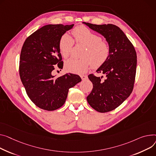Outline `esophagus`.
Listing matches in <instances>:
<instances>
[{"label": "esophagus", "mask_w": 156, "mask_h": 156, "mask_svg": "<svg viewBox=\"0 0 156 156\" xmlns=\"http://www.w3.org/2000/svg\"><path fill=\"white\" fill-rule=\"evenodd\" d=\"M80 77H81V78L82 79V80H85L87 79V78H88V76H87V75H81Z\"/></svg>", "instance_id": "34e87169"}]
</instances>
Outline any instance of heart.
<instances>
[{"instance_id":"heart-1","label":"heart","mask_w":156,"mask_h":156,"mask_svg":"<svg viewBox=\"0 0 156 156\" xmlns=\"http://www.w3.org/2000/svg\"><path fill=\"white\" fill-rule=\"evenodd\" d=\"M76 44L86 46L82 55L83 59L71 58L65 61V69L72 73L81 74L87 72L92 66L98 68L104 64L110 55L108 43L102 41V37L84 26H79L72 30ZM74 45V40L68 34H64L59 39V49L62 56L68 58Z\"/></svg>"}]
</instances>
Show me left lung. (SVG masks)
<instances>
[{"instance_id": "1", "label": "left lung", "mask_w": 156, "mask_h": 156, "mask_svg": "<svg viewBox=\"0 0 156 156\" xmlns=\"http://www.w3.org/2000/svg\"><path fill=\"white\" fill-rule=\"evenodd\" d=\"M83 23L104 36L110 48L108 59L97 70L105 78L88 75L93 88L87 97L93 109L101 113L108 112L117 108L131 94L136 73V51L118 26Z\"/></svg>"}]
</instances>
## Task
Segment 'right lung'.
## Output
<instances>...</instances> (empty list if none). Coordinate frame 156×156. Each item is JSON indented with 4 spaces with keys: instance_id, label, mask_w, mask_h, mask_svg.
I'll return each instance as SVG.
<instances>
[{
    "instance_id": "add662e5",
    "label": "right lung",
    "mask_w": 156,
    "mask_h": 156,
    "mask_svg": "<svg viewBox=\"0 0 156 156\" xmlns=\"http://www.w3.org/2000/svg\"><path fill=\"white\" fill-rule=\"evenodd\" d=\"M74 24H48L37 29L24 41L20 56L19 75L27 95L39 108L55 110L64 105L69 89L81 81L66 73L55 78L56 68L63 61L59 49L61 37Z\"/></svg>"
}]
</instances>
